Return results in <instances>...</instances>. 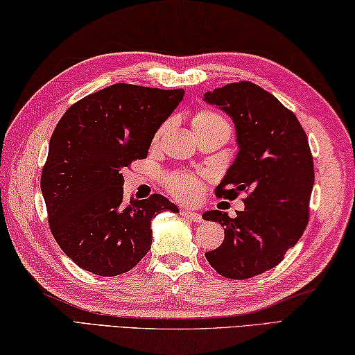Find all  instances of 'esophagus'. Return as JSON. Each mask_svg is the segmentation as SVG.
Instances as JSON below:
<instances>
[{"label":"esophagus","mask_w":355,"mask_h":355,"mask_svg":"<svg viewBox=\"0 0 355 355\" xmlns=\"http://www.w3.org/2000/svg\"><path fill=\"white\" fill-rule=\"evenodd\" d=\"M182 215L186 218V220H189L191 223H201L202 221L201 215L197 212H192V210H182Z\"/></svg>","instance_id":"34e87169"}]
</instances>
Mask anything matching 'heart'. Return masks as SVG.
Wrapping results in <instances>:
<instances>
[{
    "instance_id": "obj_1",
    "label": "heart",
    "mask_w": 355,
    "mask_h": 355,
    "mask_svg": "<svg viewBox=\"0 0 355 355\" xmlns=\"http://www.w3.org/2000/svg\"><path fill=\"white\" fill-rule=\"evenodd\" d=\"M191 126L193 132L207 131V130H223L227 132L230 131L227 122L214 111L197 112V114L191 119ZM163 131H164V126L158 130L155 140L160 137ZM166 186H168V189L173 197L183 201H193L202 191V184L200 182V178L191 172L171 173V175L166 178Z\"/></svg>"
}]
</instances>
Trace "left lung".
<instances>
[{"mask_svg": "<svg viewBox=\"0 0 355 355\" xmlns=\"http://www.w3.org/2000/svg\"><path fill=\"white\" fill-rule=\"evenodd\" d=\"M205 101L232 117L239 148L216 197L247 193L235 218L221 210L202 215L224 227L223 244L206 258L224 277L248 279L276 267L302 236L310 218L313 155L294 112L256 84L215 88Z\"/></svg>", "mask_w": 355, "mask_h": 355, "instance_id": "obj_1", "label": "left lung"}]
</instances>
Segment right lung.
<instances>
[{"instance_id": "right-lung-1", "label": "right lung", "mask_w": 355, "mask_h": 355, "mask_svg": "<svg viewBox=\"0 0 355 355\" xmlns=\"http://www.w3.org/2000/svg\"><path fill=\"white\" fill-rule=\"evenodd\" d=\"M184 89L114 84L65 111L51 134L41 191L50 230L69 258L99 276L126 273L153 243L150 220L178 207L160 193L123 198V168L148 157Z\"/></svg>"}]
</instances>
